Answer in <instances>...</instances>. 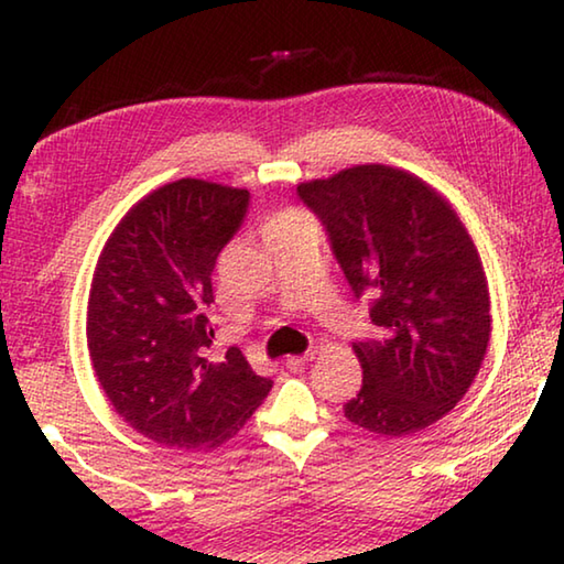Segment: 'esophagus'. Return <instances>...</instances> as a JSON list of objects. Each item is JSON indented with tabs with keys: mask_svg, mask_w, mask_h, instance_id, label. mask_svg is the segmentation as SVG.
<instances>
[{
	"mask_svg": "<svg viewBox=\"0 0 564 564\" xmlns=\"http://www.w3.org/2000/svg\"><path fill=\"white\" fill-rule=\"evenodd\" d=\"M308 358H313V352H308V356H291V358H285V368L299 370L301 366H305V360H308Z\"/></svg>",
	"mask_w": 564,
	"mask_h": 564,
	"instance_id": "34e87169",
	"label": "esophagus"
}]
</instances>
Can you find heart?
Returning a JSON list of instances; mask_svg holds the SVG:
<instances>
[{"mask_svg":"<svg viewBox=\"0 0 564 564\" xmlns=\"http://www.w3.org/2000/svg\"><path fill=\"white\" fill-rule=\"evenodd\" d=\"M305 218L301 214H293V212H285V214H279L275 218H271L269 226H265V234H281V231H291V228L295 226H303Z\"/></svg>","mask_w":564,"mask_h":564,"instance_id":"obj_1","label":"heart"}]
</instances>
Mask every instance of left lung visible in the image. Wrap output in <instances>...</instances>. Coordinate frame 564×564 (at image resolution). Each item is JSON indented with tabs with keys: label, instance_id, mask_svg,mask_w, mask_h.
Here are the masks:
<instances>
[{
	"label": "left lung",
	"instance_id": "left-lung-1",
	"mask_svg": "<svg viewBox=\"0 0 564 564\" xmlns=\"http://www.w3.org/2000/svg\"><path fill=\"white\" fill-rule=\"evenodd\" d=\"M299 196L378 328L352 343L362 386L343 413L388 437L437 423L467 393L490 340L488 279L470 234L425 181L380 164L301 184Z\"/></svg>",
	"mask_w": 564,
	"mask_h": 564
}]
</instances>
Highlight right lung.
<instances>
[{"mask_svg":"<svg viewBox=\"0 0 564 564\" xmlns=\"http://www.w3.org/2000/svg\"><path fill=\"white\" fill-rule=\"evenodd\" d=\"M248 206L243 188L181 178L133 206L99 256L87 311L91 366L113 410L149 441L218 447L273 388L236 346L206 358L212 275Z\"/></svg>","mask_w":564,"mask_h":564,"instance_id":"1","label":"right lung"}]
</instances>
